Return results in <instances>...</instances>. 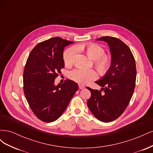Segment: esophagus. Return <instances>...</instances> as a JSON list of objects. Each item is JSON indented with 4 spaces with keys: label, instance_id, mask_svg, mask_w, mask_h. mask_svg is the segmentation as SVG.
Masks as SVG:
<instances>
[{
    "label": "esophagus",
    "instance_id": "esophagus-1",
    "mask_svg": "<svg viewBox=\"0 0 153 153\" xmlns=\"http://www.w3.org/2000/svg\"><path fill=\"white\" fill-rule=\"evenodd\" d=\"M78 87H79L80 89H84V88H85V86L82 85V84H78Z\"/></svg>",
    "mask_w": 153,
    "mask_h": 153
}]
</instances>
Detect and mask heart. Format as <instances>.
I'll return each instance as SVG.
<instances>
[{
	"label": "heart",
	"instance_id": "heart-1",
	"mask_svg": "<svg viewBox=\"0 0 153 153\" xmlns=\"http://www.w3.org/2000/svg\"><path fill=\"white\" fill-rule=\"evenodd\" d=\"M76 51H82L91 59L94 60V65L101 75H104L108 71L112 63L111 58L109 55L104 54L105 50L102 47L95 43L78 45L68 49L63 55L66 66L72 65ZM96 77L97 73L92 69H76L70 73L71 79L81 84H86Z\"/></svg>",
	"mask_w": 153,
	"mask_h": 153
}]
</instances>
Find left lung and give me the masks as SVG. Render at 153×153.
<instances>
[{"instance_id":"obj_1","label":"left lung","mask_w":153,"mask_h":153,"mask_svg":"<svg viewBox=\"0 0 153 153\" xmlns=\"http://www.w3.org/2000/svg\"><path fill=\"white\" fill-rule=\"evenodd\" d=\"M96 41L108 44L112 63L108 71L95 82L103 93L87 87L91 92L87 104L96 119L109 123L117 119L130 101L135 86L136 64L130 49L121 40L103 36Z\"/></svg>"}]
</instances>
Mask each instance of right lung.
I'll list each match as a JSON object with an SVG mask.
<instances>
[{
	"mask_svg": "<svg viewBox=\"0 0 153 153\" xmlns=\"http://www.w3.org/2000/svg\"><path fill=\"white\" fill-rule=\"evenodd\" d=\"M70 41L59 37L37 45L27 59L24 72V91L32 112L42 121H56L78 89L77 83L67 80L55 85L64 67L63 52Z\"/></svg>",
	"mask_w": 153,
	"mask_h": 153,
	"instance_id": "1",
	"label": "right lung"
}]
</instances>
